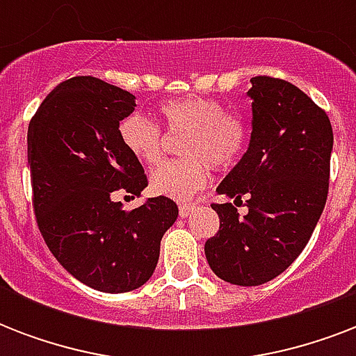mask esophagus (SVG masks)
Returning a JSON list of instances; mask_svg holds the SVG:
<instances>
[{
    "label": "esophagus",
    "mask_w": 356,
    "mask_h": 356,
    "mask_svg": "<svg viewBox=\"0 0 356 356\" xmlns=\"http://www.w3.org/2000/svg\"><path fill=\"white\" fill-rule=\"evenodd\" d=\"M194 211L195 203H181V205H179V214H181V218H188Z\"/></svg>",
    "instance_id": "34e87169"
}]
</instances>
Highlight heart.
I'll list each match as a JSON object with an SVG mask.
<instances>
[{
    "label": "heart",
    "instance_id": "obj_1",
    "mask_svg": "<svg viewBox=\"0 0 356 356\" xmlns=\"http://www.w3.org/2000/svg\"><path fill=\"white\" fill-rule=\"evenodd\" d=\"M170 133H184L179 142L183 159L164 162L151 175V190L172 200H190L209 183V166L227 170L242 156L248 144V125L227 113L212 97L188 94L159 107ZM120 142L144 166H155L162 156L164 134L153 120L140 113L125 116L118 125Z\"/></svg>",
    "mask_w": 356,
    "mask_h": 356
}]
</instances>
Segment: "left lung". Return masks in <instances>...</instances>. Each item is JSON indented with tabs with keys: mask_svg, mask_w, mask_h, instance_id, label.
<instances>
[{
	"mask_svg": "<svg viewBox=\"0 0 356 356\" xmlns=\"http://www.w3.org/2000/svg\"><path fill=\"white\" fill-rule=\"evenodd\" d=\"M251 85L249 147L218 186L234 203H212L220 229L205 242L211 270L238 286L264 284L298 259L323 212L331 175L325 111L284 79L257 75ZM242 202L245 217L234 207Z\"/></svg>",
	"mask_w": 356,
	"mask_h": 356,
	"instance_id": "8db88e82",
	"label": "left lung"
}]
</instances>
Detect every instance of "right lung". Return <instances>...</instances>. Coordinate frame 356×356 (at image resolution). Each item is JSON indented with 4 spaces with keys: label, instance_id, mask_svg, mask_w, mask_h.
<instances>
[{
    "label": "right lung",
    "instance_id": "obj_1",
    "mask_svg": "<svg viewBox=\"0 0 356 356\" xmlns=\"http://www.w3.org/2000/svg\"><path fill=\"white\" fill-rule=\"evenodd\" d=\"M134 99L92 75L72 77L47 94L27 131L33 209L44 242L64 270L99 292L142 286L179 214L166 195L133 211L114 201L116 192L134 197L147 186L144 168L118 134Z\"/></svg>",
    "mask_w": 356,
    "mask_h": 356
}]
</instances>
